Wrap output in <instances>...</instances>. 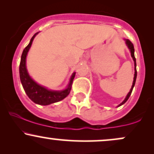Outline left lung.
I'll list each match as a JSON object with an SVG mask.
<instances>
[{"label": "left lung", "mask_w": 154, "mask_h": 154, "mask_svg": "<svg viewBox=\"0 0 154 154\" xmlns=\"http://www.w3.org/2000/svg\"><path fill=\"white\" fill-rule=\"evenodd\" d=\"M124 40H125V44H126V46L128 48L129 50H130V52H131V57L133 58V62H134V70H135V73H134V77H133V85H132V87H131V90H130V92L128 93V95H126V97H125V99H124V100L121 103H120V105H118L117 107H120L122 105H123L124 103L126 102L128 100L129 97H130L131 95V92L133 91V89L134 88V85H135V83H136V77H137V71H136V58H135V55H134V47H133V44H132V42H131L130 40L128 39H125V38H124Z\"/></svg>", "instance_id": "left-lung-1"}]
</instances>
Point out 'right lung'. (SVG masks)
<instances>
[{
    "mask_svg": "<svg viewBox=\"0 0 154 154\" xmlns=\"http://www.w3.org/2000/svg\"><path fill=\"white\" fill-rule=\"evenodd\" d=\"M38 34V32L33 36L32 38H31L29 44L23 49L19 66V75L22 86H23L24 91L26 92L28 97L36 104L41 105H48L62 100L63 99H64L66 96L69 95L76 72L72 73L67 87H66V89L62 90H49L45 87L38 84L31 78V77L29 75V72L27 71L26 57L35 36Z\"/></svg>",
    "mask_w": 154,
    "mask_h": 154,
    "instance_id": "add662e5",
    "label": "right lung"
}]
</instances>
